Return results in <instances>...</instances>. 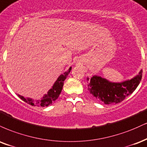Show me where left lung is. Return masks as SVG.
<instances>
[{"mask_svg": "<svg viewBox=\"0 0 147 147\" xmlns=\"http://www.w3.org/2000/svg\"><path fill=\"white\" fill-rule=\"evenodd\" d=\"M142 76V70L130 80L122 82H112L106 78L93 76L87 78L88 91L98 100L105 105L117 104L120 102L129 95L132 94L140 82Z\"/></svg>", "mask_w": 147, "mask_h": 147, "instance_id": "1", "label": "left lung"}]
</instances>
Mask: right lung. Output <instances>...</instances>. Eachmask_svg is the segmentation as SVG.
I'll list each match as a JSON object with an SVG mask.
<instances>
[{"label": "right lung", "mask_w": 147, "mask_h": 147, "mask_svg": "<svg viewBox=\"0 0 147 147\" xmlns=\"http://www.w3.org/2000/svg\"><path fill=\"white\" fill-rule=\"evenodd\" d=\"M71 70V67H69L68 71H65L63 74H61L54 82L52 87L48 91L47 94L45 95L40 100H35L30 98H24L23 96L19 94H18V96L24 102H27V104L32 105V106L42 107L49 106V105H51L52 102L58 99V96H60L62 89H63L64 81L67 78V76L69 75V74L70 73Z\"/></svg>", "instance_id": "obj_1"}]
</instances>
